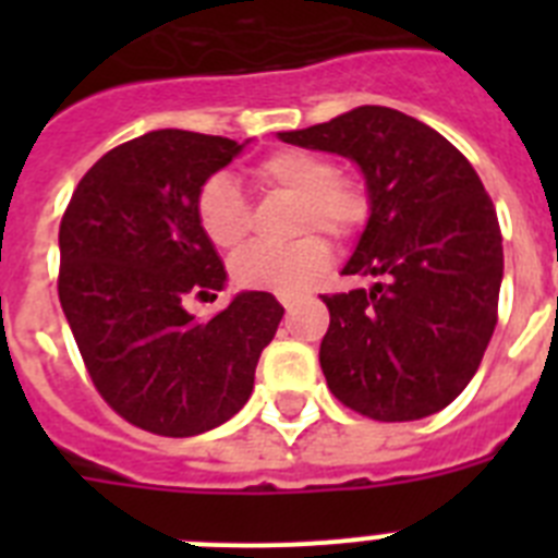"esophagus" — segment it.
Returning <instances> with one entry per match:
<instances>
[{
	"label": "esophagus",
	"mask_w": 558,
	"mask_h": 558,
	"mask_svg": "<svg viewBox=\"0 0 558 558\" xmlns=\"http://www.w3.org/2000/svg\"><path fill=\"white\" fill-rule=\"evenodd\" d=\"M279 302H282V307L288 310V313H290V310L295 307V295H290V293H282V295H279Z\"/></svg>",
	"instance_id": "esophagus-1"
}]
</instances>
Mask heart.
Returning a JSON list of instances; mask_svg holds the SVG:
<instances>
[{"mask_svg":"<svg viewBox=\"0 0 558 558\" xmlns=\"http://www.w3.org/2000/svg\"><path fill=\"white\" fill-rule=\"evenodd\" d=\"M256 179L299 198V229H324L347 236L363 226L368 215L366 192L360 184L335 175V167L324 156L310 150H276L256 165ZM198 223L211 245L234 251L248 236V204L236 181L226 172H215L198 190ZM329 263V245L322 234H304L288 245H251L234 256V282L251 290L293 293L310 276Z\"/></svg>","mask_w":558,"mask_h":558,"instance_id":"b5f03b06","label":"heart"}]
</instances>
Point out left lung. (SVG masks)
Here are the masks:
<instances>
[{
	"mask_svg": "<svg viewBox=\"0 0 558 558\" xmlns=\"http://www.w3.org/2000/svg\"><path fill=\"white\" fill-rule=\"evenodd\" d=\"M363 172L368 220L340 274L368 290L322 295V368L335 397L377 422H413L470 386L497 324L502 236L477 172L438 131L386 106L276 133Z\"/></svg>",
	"mask_w": 558,
	"mask_h": 558,
	"instance_id": "obj_1",
	"label": "left lung"
}]
</instances>
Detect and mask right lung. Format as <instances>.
<instances>
[{
	"label": "right lung",
	"mask_w": 558,
	"mask_h": 558,
	"mask_svg": "<svg viewBox=\"0 0 558 558\" xmlns=\"http://www.w3.org/2000/svg\"><path fill=\"white\" fill-rule=\"evenodd\" d=\"M245 145L179 128L145 133L83 175L61 220L58 295L88 377L156 436H198L234 416L284 315L263 290L236 293L209 322L186 310L190 295L229 279L195 204Z\"/></svg>",
	"instance_id": "1"
}]
</instances>
